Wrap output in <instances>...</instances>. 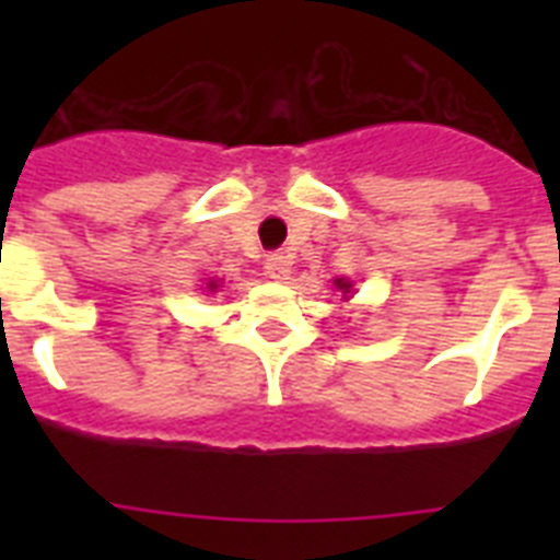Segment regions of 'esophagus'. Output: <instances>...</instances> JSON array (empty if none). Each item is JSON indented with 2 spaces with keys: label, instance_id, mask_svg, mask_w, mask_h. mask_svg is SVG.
<instances>
[{
  "label": "esophagus",
  "instance_id": "1",
  "mask_svg": "<svg viewBox=\"0 0 560 560\" xmlns=\"http://www.w3.org/2000/svg\"><path fill=\"white\" fill-rule=\"evenodd\" d=\"M266 277H271V280H289L291 275V260L283 255V252H275V255L266 257Z\"/></svg>",
  "mask_w": 560,
  "mask_h": 560
}]
</instances>
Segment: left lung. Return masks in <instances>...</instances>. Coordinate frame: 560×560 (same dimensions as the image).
Masks as SVG:
<instances>
[{
	"label": "left lung",
	"instance_id": "1",
	"mask_svg": "<svg viewBox=\"0 0 560 560\" xmlns=\"http://www.w3.org/2000/svg\"><path fill=\"white\" fill-rule=\"evenodd\" d=\"M334 285L341 291V294H350V289H353V283H350V280H345V277H336Z\"/></svg>",
	"mask_w": 560,
	"mask_h": 560
}]
</instances>
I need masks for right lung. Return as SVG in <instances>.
Masks as SVG:
<instances>
[{"label": "right lung", "mask_w": 560, "mask_h": 560, "mask_svg": "<svg viewBox=\"0 0 560 560\" xmlns=\"http://www.w3.org/2000/svg\"><path fill=\"white\" fill-rule=\"evenodd\" d=\"M219 280H210V283H207V291H219Z\"/></svg>", "instance_id": "right-lung-1"}]
</instances>
